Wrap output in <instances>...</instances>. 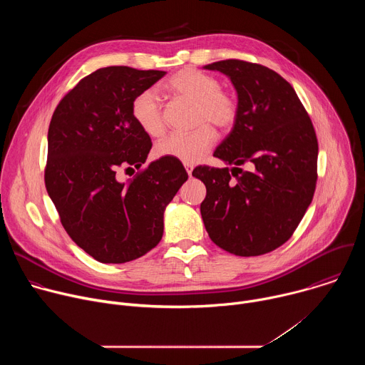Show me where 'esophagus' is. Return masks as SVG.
Here are the masks:
<instances>
[{
    "instance_id": "obj_1",
    "label": "esophagus",
    "mask_w": 365,
    "mask_h": 365,
    "mask_svg": "<svg viewBox=\"0 0 365 365\" xmlns=\"http://www.w3.org/2000/svg\"><path fill=\"white\" fill-rule=\"evenodd\" d=\"M185 169L187 172V175L190 176L192 175V170H193V165H189V163H185Z\"/></svg>"
}]
</instances>
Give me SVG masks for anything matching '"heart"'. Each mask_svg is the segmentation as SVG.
Wrapping results in <instances>:
<instances>
[{
    "instance_id": "b5f03b06",
    "label": "heart",
    "mask_w": 365,
    "mask_h": 365,
    "mask_svg": "<svg viewBox=\"0 0 365 365\" xmlns=\"http://www.w3.org/2000/svg\"><path fill=\"white\" fill-rule=\"evenodd\" d=\"M166 88L175 98L195 103V124L199 127L190 133L168 135L155 144L154 151L159 158L196 163L215 143L217 134L212 127L227 131L235 124L240 111L238 99L232 92L221 88L217 76L193 68L172 75ZM131 115L145 134L160 137L165 133L162 106L154 91L145 89L135 95L131 102Z\"/></svg>"
}]
</instances>
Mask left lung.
I'll list each match as a JSON object with an SVG mask.
<instances>
[{
  "label": "left lung",
  "instance_id": "obj_1",
  "mask_svg": "<svg viewBox=\"0 0 365 365\" xmlns=\"http://www.w3.org/2000/svg\"><path fill=\"white\" fill-rule=\"evenodd\" d=\"M205 69L231 79L240 107L231 133L214 153L234 168L197 166L192 172L206 186L200 203L205 228L231 254H267L293 235L314 197L318 180L314 124L293 86L277 72L238 59ZM241 164L250 170L236 168Z\"/></svg>",
  "mask_w": 365,
  "mask_h": 365
}]
</instances>
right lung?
Listing matches in <instances>:
<instances>
[{"mask_svg":"<svg viewBox=\"0 0 365 365\" xmlns=\"http://www.w3.org/2000/svg\"><path fill=\"white\" fill-rule=\"evenodd\" d=\"M166 75L128 66L85 76L59 102L47 133L44 183L68 235L99 263L121 264L144 255L163 237V212L187 180L170 158L151 162L131 102ZM135 167L127 182L118 172Z\"/></svg>","mask_w":365,"mask_h":365,"instance_id":"add662e5","label":"right lung"}]
</instances>
